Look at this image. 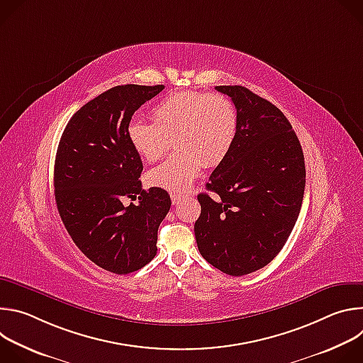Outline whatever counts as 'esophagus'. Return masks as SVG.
I'll return each mask as SVG.
<instances>
[{
	"label": "esophagus",
	"instance_id": "34e87169",
	"mask_svg": "<svg viewBox=\"0 0 363 363\" xmlns=\"http://www.w3.org/2000/svg\"><path fill=\"white\" fill-rule=\"evenodd\" d=\"M182 198H184V196H182L181 194H178V192H171V199H172L174 203H178Z\"/></svg>",
	"mask_w": 363,
	"mask_h": 363
}]
</instances>
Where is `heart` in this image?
Segmentation results:
<instances>
[{
	"instance_id": "obj_1",
	"label": "heart",
	"mask_w": 363,
	"mask_h": 363,
	"mask_svg": "<svg viewBox=\"0 0 363 363\" xmlns=\"http://www.w3.org/2000/svg\"><path fill=\"white\" fill-rule=\"evenodd\" d=\"M237 132L233 103L203 91H175L153 109V122L132 121L128 138L146 162L162 158L171 136L178 149L147 174V181L169 191H185L199 175L203 161L216 165L224 160Z\"/></svg>"
}]
</instances>
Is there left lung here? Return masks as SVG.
I'll list each match as a JSON object with an SVG mask.
<instances>
[{"label":"left lung","mask_w":363,"mask_h":363,"mask_svg":"<svg viewBox=\"0 0 363 363\" xmlns=\"http://www.w3.org/2000/svg\"><path fill=\"white\" fill-rule=\"evenodd\" d=\"M231 97L237 132L199 194L194 231L201 255L230 276L267 266L300 214L306 168L301 145L283 112L242 86H217Z\"/></svg>","instance_id":"1"}]
</instances>
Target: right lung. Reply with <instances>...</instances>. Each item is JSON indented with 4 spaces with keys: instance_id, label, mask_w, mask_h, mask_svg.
Returning <instances> with one entry per match:
<instances>
[{
    "instance_id": "obj_1",
    "label": "right lung",
    "mask_w": 363,
    "mask_h": 363,
    "mask_svg": "<svg viewBox=\"0 0 363 363\" xmlns=\"http://www.w3.org/2000/svg\"><path fill=\"white\" fill-rule=\"evenodd\" d=\"M162 90L125 84L99 94L72 116L57 147L60 218L89 260L115 274L133 273L157 255L158 228L171 208L165 189H142L143 165L128 138L133 113ZM125 197L140 203L125 207Z\"/></svg>"
}]
</instances>
